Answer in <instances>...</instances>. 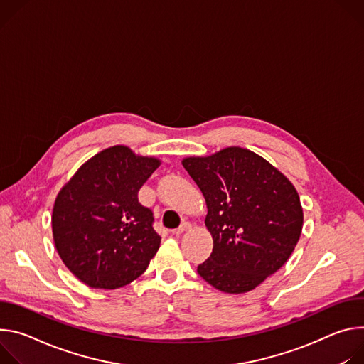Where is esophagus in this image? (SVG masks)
Returning <instances> with one entry per match:
<instances>
[{"mask_svg": "<svg viewBox=\"0 0 364 364\" xmlns=\"http://www.w3.org/2000/svg\"><path fill=\"white\" fill-rule=\"evenodd\" d=\"M189 227H191V224H189L188 221H185V223H182V224H181L178 228L172 230V232H173V234H176V235H179V234H182L183 231H186Z\"/></svg>", "mask_w": 364, "mask_h": 364, "instance_id": "obj_1", "label": "esophagus"}]
</instances>
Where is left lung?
I'll return each mask as SVG.
<instances>
[{"label":"left lung","mask_w":364,"mask_h":364,"mask_svg":"<svg viewBox=\"0 0 364 364\" xmlns=\"http://www.w3.org/2000/svg\"><path fill=\"white\" fill-rule=\"evenodd\" d=\"M182 165L205 198L214 241L198 274L225 294L253 291L288 262L301 237L304 213L295 186L243 147L185 157Z\"/></svg>","instance_id":"obj_1"}]
</instances>
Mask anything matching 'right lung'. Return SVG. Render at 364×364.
I'll return each instance as SVG.
<instances>
[{
    "label": "right lung",
    "mask_w": 364,
    "mask_h": 364,
    "mask_svg": "<svg viewBox=\"0 0 364 364\" xmlns=\"http://www.w3.org/2000/svg\"><path fill=\"white\" fill-rule=\"evenodd\" d=\"M160 166L156 157L112 146L80 166L56 196L52 230L65 266L85 285L117 289L147 269L160 247L153 213L139 191Z\"/></svg>",
    "instance_id": "add662e5"
}]
</instances>
